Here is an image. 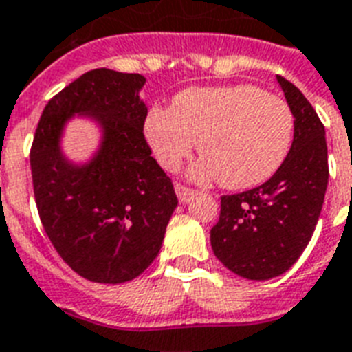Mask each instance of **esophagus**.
Masks as SVG:
<instances>
[{
	"label": "esophagus",
	"mask_w": 352,
	"mask_h": 352,
	"mask_svg": "<svg viewBox=\"0 0 352 352\" xmlns=\"http://www.w3.org/2000/svg\"><path fill=\"white\" fill-rule=\"evenodd\" d=\"M174 189H176V194H178V199H179V201H182V204H185V201H189V199L194 196V190L189 189V187H185V185H182V184L174 185Z\"/></svg>",
	"instance_id": "1"
}]
</instances>
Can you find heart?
Wrapping results in <instances>:
<instances>
[{
  "mask_svg": "<svg viewBox=\"0 0 352 352\" xmlns=\"http://www.w3.org/2000/svg\"><path fill=\"white\" fill-rule=\"evenodd\" d=\"M145 136L167 170L189 158L198 140L204 158L194 165L192 178L249 189L283 165L294 138V114L283 98L256 85L192 87L179 92L170 109L148 112Z\"/></svg>",
  "mask_w": 352,
  "mask_h": 352,
  "instance_id": "1",
  "label": "heart"
}]
</instances>
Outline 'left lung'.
Masks as SVG:
<instances>
[{
    "label": "left lung",
    "instance_id": "1",
    "mask_svg": "<svg viewBox=\"0 0 352 352\" xmlns=\"http://www.w3.org/2000/svg\"><path fill=\"white\" fill-rule=\"evenodd\" d=\"M294 114V138L283 165L260 187L221 196L210 245L229 271L269 280L291 269L311 241L327 190L325 129L298 87L276 76Z\"/></svg>",
    "mask_w": 352,
    "mask_h": 352
}]
</instances>
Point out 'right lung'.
<instances>
[{
    "label": "right lung",
    "mask_w": 352,
    "mask_h": 352,
    "mask_svg": "<svg viewBox=\"0 0 352 352\" xmlns=\"http://www.w3.org/2000/svg\"><path fill=\"white\" fill-rule=\"evenodd\" d=\"M142 74L94 69L45 105L30 148L36 207L63 261L98 283L140 276L162 249L178 198L173 182L151 156L140 100ZM74 113L104 131L100 151L85 166L64 158L59 142Z\"/></svg>",
    "instance_id": "right-lung-1"
}]
</instances>
